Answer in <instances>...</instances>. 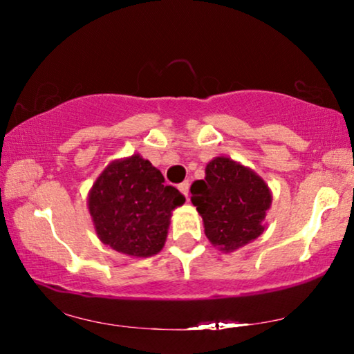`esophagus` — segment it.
<instances>
[{
  "instance_id": "obj_1",
  "label": "esophagus",
  "mask_w": 354,
  "mask_h": 354,
  "mask_svg": "<svg viewBox=\"0 0 354 354\" xmlns=\"http://www.w3.org/2000/svg\"><path fill=\"white\" fill-rule=\"evenodd\" d=\"M178 190H180L183 195H185V198H188V190H190V183L182 182L180 185H178Z\"/></svg>"
}]
</instances>
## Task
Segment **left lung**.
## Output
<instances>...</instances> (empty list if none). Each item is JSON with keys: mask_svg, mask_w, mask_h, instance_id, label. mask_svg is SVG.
<instances>
[{"mask_svg": "<svg viewBox=\"0 0 354 354\" xmlns=\"http://www.w3.org/2000/svg\"><path fill=\"white\" fill-rule=\"evenodd\" d=\"M205 174V180L193 182L190 192L211 245L232 253L258 239L272 205L264 178L227 156L211 159Z\"/></svg>", "mask_w": 354, "mask_h": 354, "instance_id": "1", "label": "left lung"}]
</instances>
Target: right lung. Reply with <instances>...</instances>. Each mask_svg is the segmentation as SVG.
Returning <instances> with one entry per match:
<instances>
[{
	"label": "right lung",
	"instance_id": "add662e5",
	"mask_svg": "<svg viewBox=\"0 0 354 354\" xmlns=\"http://www.w3.org/2000/svg\"><path fill=\"white\" fill-rule=\"evenodd\" d=\"M164 182L161 171L138 153L111 161L86 198L101 243L132 258L158 254L166 243L172 211L185 203L176 187Z\"/></svg>",
	"mask_w": 354,
	"mask_h": 354
}]
</instances>
